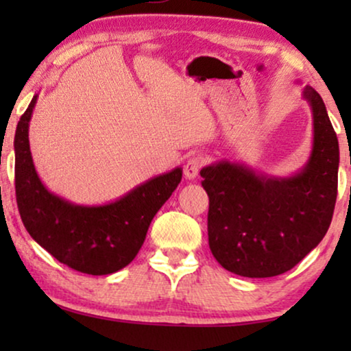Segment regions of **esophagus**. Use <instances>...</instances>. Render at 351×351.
I'll list each match as a JSON object with an SVG mask.
<instances>
[{
    "instance_id": "esophagus-1",
    "label": "esophagus",
    "mask_w": 351,
    "mask_h": 351,
    "mask_svg": "<svg viewBox=\"0 0 351 351\" xmlns=\"http://www.w3.org/2000/svg\"><path fill=\"white\" fill-rule=\"evenodd\" d=\"M201 166H203V160H201L199 156L190 158V160L186 161L185 166H184V174H185L186 179H189V180L196 179V177H198V174H199Z\"/></svg>"
}]
</instances>
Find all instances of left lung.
<instances>
[{"label": "left lung", "instance_id": "obj_1", "mask_svg": "<svg viewBox=\"0 0 351 351\" xmlns=\"http://www.w3.org/2000/svg\"><path fill=\"white\" fill-rule=\"evenodd\" d=\"M304 97L313 113V148L295 176L268 177L228 161L201 169L210 252L234 275L286 273L318 246L332 220L339 141L321 95L306 86Z\"/></svg>", "mask_w": 351, "mask_h": 351}]
</instances>
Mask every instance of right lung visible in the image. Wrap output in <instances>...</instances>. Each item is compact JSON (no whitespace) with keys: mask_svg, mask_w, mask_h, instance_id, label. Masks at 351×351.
Returning <instances> with one entry per match:
<instances>
[{"mask_svg":"<svg viewBox=\"0 0 351 351\" xmlns=\"http://www.w3.org/2000/svg\"><path fill=\"white\" fill-rule=\"evenodd\" d=\"M38 95L17 124L16 198L30 237L60 263L88 275H110L129 265L145 241L148 227L182 180V169L153 177L104 206H78L51 193L33 165L28 123Z\"/></svg>","mask_w":351,"mask_h":351,"instance_id":"obj_1","label":"right lung"}]
</instances>
